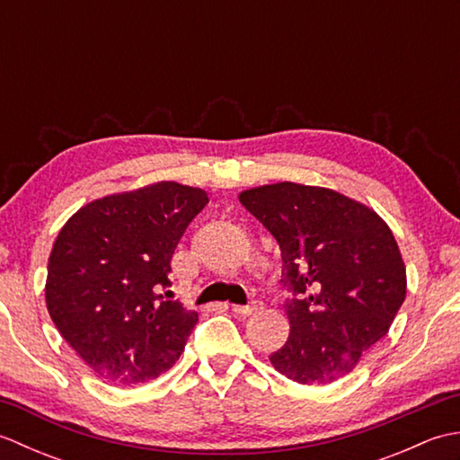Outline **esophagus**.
I'll return each mask as SVG.
<instances>
[{
  "instance_id": "1",
  "label": "esophagus",
  "mask_w": 460,
  "mask_h": 460,
  "mask_svg": "<svg viewBox=\"0 0 460 460\" xmlns=\"http://www.w3.org/2000/svg\"><path fill=\"white\" fill-rule=\"evenodd\" d=\"M233 308V312H235V314H241V316H251L252 312H257L259 308H262V305L261 302H251V305H233L231 306Z\"/></svg>"
}]
</instances>
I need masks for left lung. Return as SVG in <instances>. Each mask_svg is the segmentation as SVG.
Wrapping results in <instances>:
<instances>
[{
	"instance_id": "obj_1",
	"label": "left lung",
	"mask_w": 460,
	"mask_h": 460,
	"mask_svg": "<svg viewBox=\"0 0 460 460\" xmlns=\"http://www.w3.org/2000/svg\"><path fill=\"white\" fill-rule=\"evenodd\" d=\"M239 201L277 239L282 282L300 295L285 306L290 334L270 354L272 367L302 385L346 377L387 334L407 295L389 225L366 203L318 185H259Z\"/></svg>"
}]
</instances>
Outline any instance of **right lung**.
Listing matches in <instances>:
<instances>
[{"label": "right lung", "mask_w": 460, "mask_h": 460, "mask_svg": "<svg viewBox=\"0 0 460 460\" xmlns=\"http://www.w3.org/2000/svg\"><path fill=\"white\" fill-rule=\"evenodd\" d=\"M209 198L178 181L111 193L73 213L47 265L49 316L101 379L132 387L180 359L198 312L162 298L175 247ZM170 292V290H168Z\"/></svg>", "instance_id": "1"}]
</instances>
